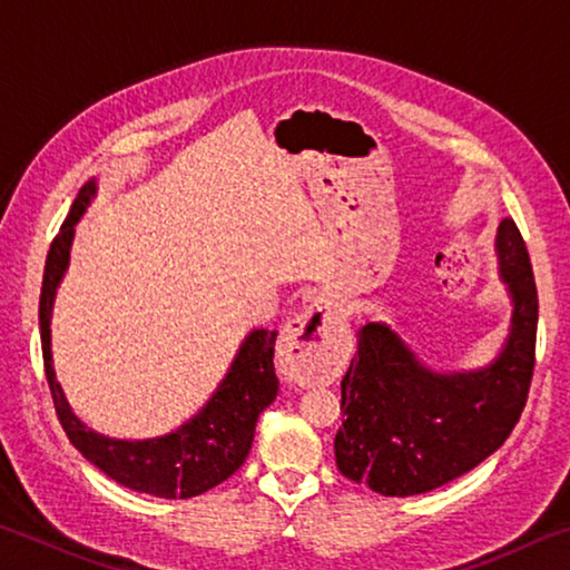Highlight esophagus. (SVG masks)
<instances>
[{
    "label": "esophagus",
    "instance_id": "esophagus-1",
    "mask_svg": "<svg viewBox=\"0 0 570 570\" xmlns=\"http://www.w3.org/2000/svg\"><path fill=\"white\" fill-rule=\"evenodd\" d=\"M342 314L330 302H314L284 326L278 356L298 384L330 380L344 352Z\"/></svg>",
    "mask_w": 570,
    "mask_h": 570
}]
</instances>
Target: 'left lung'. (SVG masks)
Listing matches in <instances>:
<instances>
[{"instance_id": "left-lung-1", "label": "left lung", "mask_w": 570, "mask_h": 570, "mask_svg": "<svg viewBox=\"0 0 570 570\" xmlns=\"http://www.w3.org/2000/svg\"><path fill=\"white\" fill-rule=\"evenodd\" d=\"M500 274L513 296L505 350L480 372L438 374L384 324L356 332L334 438L344 478L382 495H417L465 475L503 445L528 402L535 366L538 288L513 218L498 228Z\"/></svg>"}]
</instances>
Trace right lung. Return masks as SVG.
I'll list each match as a JSON object with an SVG mask.
<instances>
[{
  "label": "right lung",
  "instance_id": "obj_1",
  "mask_svg": "<svg viewBox=\"0 0 570 570\" xmlns=\"http://www.w3.org/2000/svg\"><path fill=\"white\" fill-rule=\"evenodd\" d=\"M95 196V183H85L77 193L70 214L47 250L42 294H40V334L47 384H50L57 420L65 435L82 452L85 460L98 465L105 475L120 485L158 498H193L234 475L254 442L256 420L276 400L278 380L274 372L276 332L256 330L246 336L234 364L220 382L218 392L190 422L180 424L166 438L128 442L110 440L75 417L65 392L55 380L50 352V316L57 284L70 262L75 224Z\"/></svg>",
  "mask_w": 570,
  "mask_h": 570
}]
</instances>
